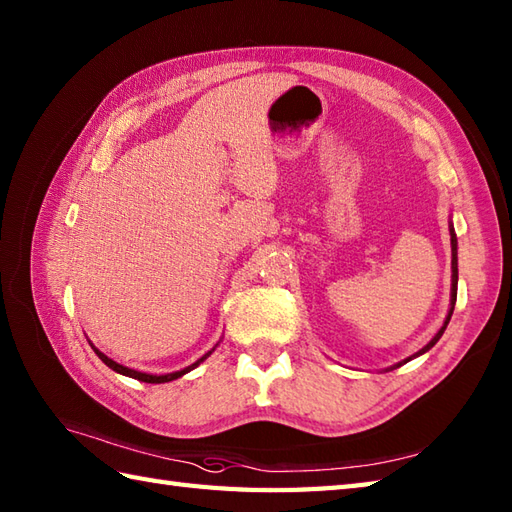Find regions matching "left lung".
<instances>
[{
    "mask_svg": "<svg viewBox=\"0 0 512 512\" xmlns=\"http://www.w3.org/2000/svg\"><path fill=\"white\" fill-rule=\"evenodd\" d=\"M449 233H451V308H449V314H447V319H444V323H442V328L436 332V336H433V339L422 347V350H418L416 354L413 356H409V358H405V361H400V363H396V365H391V367H387L385 372H389V369H396V367H400V365H405L407 361H411V358H416V356H420V354H424V352H429L433 345H436L438 341H440V336L444 334V330H447V325H449V321H451V314H453V308H455V299H458V237H455V228H453V222L449 224Z\"/></svg>",
    "mask_w": 512,
    "mask_h": 512,
    "instance_id": "8db88e82",
    "label": "left lung"
}]
</instances>
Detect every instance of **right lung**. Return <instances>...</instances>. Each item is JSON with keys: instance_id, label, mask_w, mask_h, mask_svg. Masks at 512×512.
<instances>
[{"instance_id": "add662e5", "label": "right lung", "mask_w": 512, "mask_h": 512, "mask_svg": "<svg viewBox=\"0 0 512 512\" xmlns=\"http://www.w3.org/2000/svg\"><path fill=\"white\" fill-rule=\"evenodd\" d=\"M90 341V339H88ZM92 345V350H94V354L101 358V361L110 367V369H114L116 374H123V376H129V378H136V380H140V383H154V385H158V383H171V380H176V378H180V376H184L187 372H191V369H195L198 367L200 363H204L206 358H209L213 352H215V347L211 352H206L204 356H200L198 361L195 363H191L189 367H184V369H180V372H171V374H147V372H138V369H132V367H125V365H121V363H116L114 358H110V356H105L99 347H94V343H90Z\"/></svg>"}]
</instances>
